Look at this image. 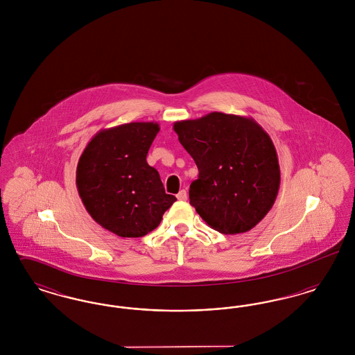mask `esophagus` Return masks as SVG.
Listing matches in <instances>:
<instances>
[{
    "label": "esophagus",
    "mask_w": 355,
    "mask_h": 355,
    "mask_svg": "<svg viewBox=\"0 0 355 355\" xmlns=\"http://www.w3.org/2000/svg\"><path fill=\"white\" fill-rule=\"evenodd\" d=\"M177 198H178L180 201H186V200H187V193H186V190H181V191L177 194Z\"/></svg>",
    "instance_id": "obj_1"
}]
</instances>
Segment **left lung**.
Returning a JSON list of instances; mask_svg holds the SVG:
<instances>
[{
  "label": "left lung",
  "instance_id": "left-lung-1",
  "mask_svg": "<svg viewBox=\"0 0 355 355\" xmlns=\"http://www.w3.org/2000/svg\"><path fill=\"white\" fill-rule=\"evenodd\" d=\"M197 168L191 206L222 234L249 232L275 202L281 171L269 135L250 117L213 112L173 125Z\"/></svg>",
  "mask_w": 355,
  "mask_h": 355
}]
</instances>
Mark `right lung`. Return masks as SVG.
Masks as SVG:
<instances>
[{"instance_id":"add662e5","label":"right lung","mask_w":355,"mask_h":355,"mask_svg":"<svg viewBox=\"0 0 355 355\" xmlns=\"http://www.w3.org/2000/svg\"><path fill=\"white\" fill-rule=\"evenodd\" d=\"M158 132L157 122L102 129L80 157L76 184L85 209L119 236H146L177 201L165 193L158 171L146 162Z\"/></svg>"}]
</instances>
